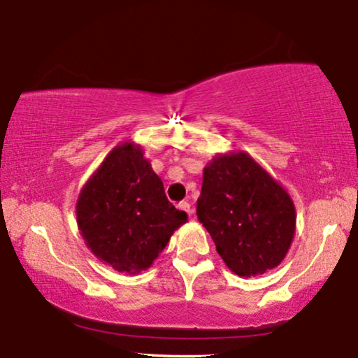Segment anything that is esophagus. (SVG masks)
<instances>
[{"label":"esophagus","instance_id":"1","mask_svg":"<svg viewBox=\"0 0 358 358\" xmlns=\"http://www.w3.org/2000/svg\"><path fill=\"white\" fill-rule=\"evenodd\" d=\"M179 209H180V211L187 213L189 216H191V214H192V206H191V203H187V201H180Z\"/></svg>","mask_w":358,"mask_h":358}]
</instances>
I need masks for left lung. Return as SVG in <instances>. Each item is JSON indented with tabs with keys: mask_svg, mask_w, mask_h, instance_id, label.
Returning <instances> with one entry per match:
<instances>
[{
	"mask_svg": "<svg viewBox=\"0 0 358 358\" xmlns=\"http://www.w3.org/2000/svg\"><path fill=\"white\" fill-rule=\"evenodd\" d=\"M197 220L238 276H258L287 256L296 213L280 182L246 152L220 154L204 167Z\"/></svg>",
	"mask_w": 358,
	"mask_h": 358,
	"instance_id": "1",
	"label": "left lung"
}]
</instances>
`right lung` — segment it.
Instances as JSON below:
<instances>
[{
  "mask_svg": "<svg viewBox=\"0 0 358 358\" xmlns=\"http://www.w3.org/2000/svg\"><path fill=\"white\" fill-rule=\"evenodd\" d=\"M186 221L142 147L132 142L110 150L77 201L78 229L92 253L130 275L147 270Z\"/></svg>",
  "mask_w": 358,
  "mask_h": 358,
  "instance_id": "1",
  "label": "right lung"
}]
</instances>
